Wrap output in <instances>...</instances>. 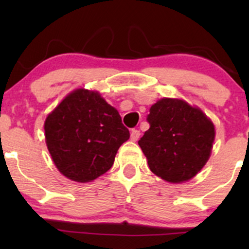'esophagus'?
Returning a JSON list of instances; mask_svg holds the SVG:
<instances>
[{"label":"esophagus","mask_w":249,"mask_h":249,"mask_svg":"<svg viewBox=\"0 0 249 249\" xmlns=\"http://www.w3.org/2000/svg\"><path fill=\"white\" fill-rule=\"evenodd\" d=\"M141 137V131L138 130H132L131 131V141L132 142H137Z\"/></svg>","instance_id":"esophagus-1"}]
</instances>
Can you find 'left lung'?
<instances>
[{"instance_id":"left-lung-1","label":"left lung","mask_w":249,"mask_h":249,"mask_svg":"<svg viewBox=\"0 0 249 249\" xmlns=\"http://www.w3.org/2000/svg\"><path fill=\"white\" fill-rule=\"evenodd\" d=\"M150 128L138 142L150 170L168 182L192 179L205 166L213 147V123L181 99L162 98L147 116Z\"/></svg>"}]
</instances>
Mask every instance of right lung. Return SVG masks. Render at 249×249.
Here are the masks:
<instances>
[{"label": "right lung", "instance_id": "right-lung-1", "mask_svg": "<svg viewBox=\"0 0 249 249\" xmlns=\"http://www.w3.org/2000/svg\"><path fill=\"white\" fill-rule=\"evenodd\" d=\"M45 142L56 167L73 181L89 182L112 167L130 138L118 111L97 91L77 89L44 123Z\"/></svg>", "mask_w": 249, "mask_h": 249}]
</instances>
